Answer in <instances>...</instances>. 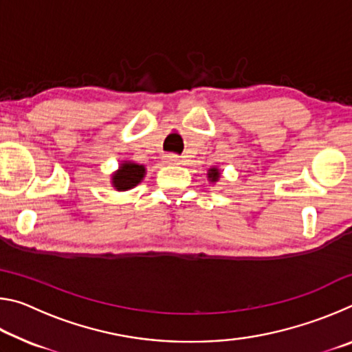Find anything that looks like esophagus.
Segmentation results:
<instances>
[{
  "mask_svg": "<svg viewBox=\"0 0 352 352\" xmlns=\"http://www.w3.org/2000/svg\"><path fill=\"white\" fill-rule=\"evenodd\" d=\"M164 160H166V163H168V164H178V162H180V157H178V155H175V153H168L164 157Z\"/></svg>",
  "mask_w": 352,
  "mask_h": 352,
  "instance_id": "1",
  "label": "esophagus"
}]
</instances>
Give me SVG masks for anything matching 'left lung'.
Instances as JSON below:
<instances>
[{
	"mask_svg": "<svg viewBox=\"0 0 352 352\" xmlns=\"http://www.w3.org/2000/svg\"><path fill=\"white\" fill-rule=\"evenodd\" d=\"M219 177H220V174H219V170L216 168L210 169V174H208V178H210L211 182H217Z\"/></svg>",
	"mask_w": 352,
	"mask_h": 352,
	"instance_id": "obj_1",
	"label": "left lung"
}]
</instances>
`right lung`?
Instances as JSON below:
<instances>
[{
    "instance_id": "obj_1",
    "label": "right lung",
    "mask_w": 352,
    "mask_h": 352,
    "mask_svg": "<svg viewBox=\"0 0 352 352\" xmlns=\"http://www.w3.org/2000/svg\"><path fill=\"white\" fill-rule=\"evenodd\" d=\"M144 166L135 163H124L119 170L113 175V186L118 190H127L138 184L144 177Z\"/></svg>"
}]
</instances>
